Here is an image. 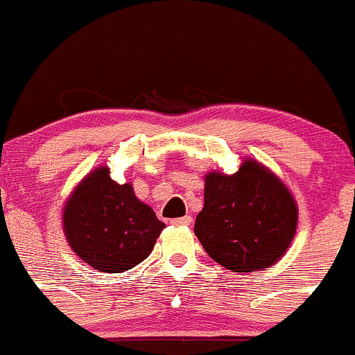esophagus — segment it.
I'll use <instances>...</instances> for the list:
<instances>
[{
	"label": "esophagus",
	"mask_w": 355,
	"mask_h": 355,
	"mask_svg": "<svg viewBox=\"0 0 355 355\" xmlns=\"http://www.w3.org/2000/svg\"><path fill=\"white\" fill-rule=\"evenodd\" d=\"M171 223L177 227H185V225H191L192 223V216L185 215V216H180V218H173L171 220Z\"/></svg>",
	"instance_id": "34e87169"
}]
</instances>
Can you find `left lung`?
<instances>
[{
    "label": "left lung",
    "mask_w": 355,
    "mask_h": 355,
    "mask_svg": "<svg viewBox=\"0 0 355 355\" xmlns=\"http://www.w3.org/2000/svg\"><path fill=\"white\" fill-rule=\"evenodd\" d=\"M298 223V206L283 180L257 159L232 175H205V206L194 234L206 253L232 272H257L284 257Z\"/></svg>",
    "instance_id": "left-lung-1"
}]
</instances>
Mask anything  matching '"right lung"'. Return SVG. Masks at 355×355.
I'll return each instance as SVG.
<instances>
[{"mask_svg":"<svg viewBox=\"0 0 355 355\" xmlns=\"http://www.w3.org/2000/svg\"><path fill=\"white\" fill-rule=\"evenodd\" d=\"M62 227L71 250L85 263L98 272L119 274L149 257L166 225L137 198L130 182L118 184L102 164L71 192Z\"/></svg>","mask_w":355,"mask_h":355,"instance_id":"add662e5","label":"right lung"}]
</instances>
